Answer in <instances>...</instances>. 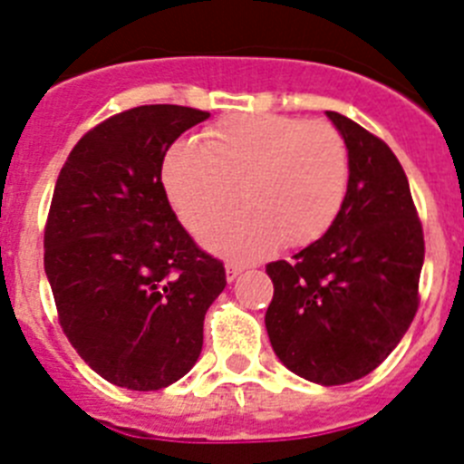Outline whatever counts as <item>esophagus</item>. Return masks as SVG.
Segmentation results:
<instances>
[{
  "label": "esophagus",
  "instance_id": "obj_1",
  "mask_svg": "<svg viewBox=\"0 0 464 464\" xmlns=\"http://www.w3.org/2000/svg\"><path fill=\"white\" fill-rule=\"evenodd\" d=\"M240 272H245V266H242V263H227V279L228 281H233L236 279L237 275H240Z\"/></svg>",
  "mask_w": 464,
  "mask_h": 464
}]
</instances>
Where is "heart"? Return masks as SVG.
<instances>
[{
    "instance_id": "b5f03b06",
    "label": "heart",
    "mask_w": 464,
    "mask_h": 464,
    "mask_svg": "<svg viewBox=\"0 0 464 464\" xmlns=\"http://www.w3.org/2000/svg\"><path fill=\"white\" fill-rule=\"evenodd\" d=\"M162 183L185 228L237 261H256L284 240L306 246L334 227L350 185L343 134L327 121L285 114H236L180 140L162 160Z\"/></svg>"
}]
</instances>
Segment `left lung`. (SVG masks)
Instances as JSON below:
<instances>
[{
  "label": "left lung",
  "instance_id": "8db88e82",
  "mask_svg": "<svg viewBox=\"0 0 464 464\" xmlns=\"http://www.w3.org/2000/svg\"><path fill=\"white\" fill-rule=\"evenodd\" d=\"M327 116L348 144V197L320 240L266 266L275 285L266 327L285 369L332 387L378 369L408 332L426 242L392 149L348 116Z\"/></svg>",
  "mask_w": 464,
  "mask_h": 464
}]
</instances>
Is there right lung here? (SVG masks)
I'll list each match as a JSON object with an SVG mask.
<instances>
[{"mask_svg": "<svg viewBox=\"0 0 464 464\" xmlns=\"http://www.w3.org/2000/svg\"><path fill=\"white\" fill-rule=\"evenodd\" d=\"M208 111L141 105L82 137L59 171L43 237L63 334L116 387L155 392L201 354L203 318L227 285L219 258L176 219L162 160Z\"/></svg>", "mask_w": 464, "mask_h": 464, "instance_id": "right-lung-1", "label": "right lung"}]
</instances>
